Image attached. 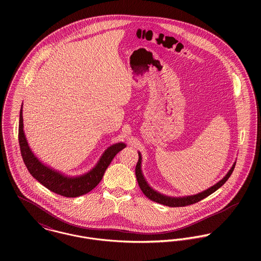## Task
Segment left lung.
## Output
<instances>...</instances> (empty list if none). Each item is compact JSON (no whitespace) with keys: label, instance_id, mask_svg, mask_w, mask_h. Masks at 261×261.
<instances>
[{"label":"left lung","instance_id":"obj_1","mask_svg":"<svg viewBox=\"0 0 261 261\" xmlns=\"http://www.w3.org/2000/svg\"><path fill=\"white\" fill-rule=\"evenodd\" d=\"M141 163H142V156H141V153H139V162L136 166V176H137V180H138V183H139V186L141 188V190L151 201H154L156 203H160V204H163V205H166V206H169V207H184V206H188V205H191V204H194V203H197V202L203 200L204 198L208 197L209 195H211L212 193L217 191L220 187L223 186L225 182L231 176V174H232V172L235 168V164H234L232 166L231 170L228 172V174L224 177L220 182H218L216 185L209 188L208 190H206L202 193H199V194L194 195V196H188V197H184V198H172V197H167V196H164L160 193H156L155 191H153L147 184V182H146V180H145V178L142 174Z\"/></svg>","mask_w":261,"mask_h":261}]
</instances>
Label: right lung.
Here are the masks:
<instances>
[{
    "mask_svg": "<svg viewBox=\"0 0 261 261\" xmlns=\"http://www.w3.org/2000/svg\"><path fill=\"white\" fill-rule=\"evenodd\" d=\"M18 138L21 155L29 173L48 190L67 198H75L84 195L97 186L114 155L125 147L122 143L113 145L105 151L98 164L89 173L81 177L69 178L45 167L33 154L24 135L22 110L20 111Z\"/></svg>",
    "mask_w": 261,
    "mask_h": 261,
    "instance_id": "right-lung-1",
    "label": "right lung"
}]
</instances>
